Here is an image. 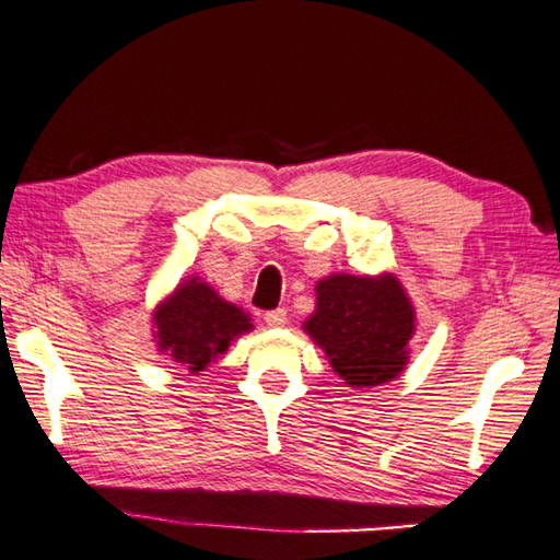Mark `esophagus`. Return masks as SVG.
Here are the masks:
<instances>
[{"instance_id": "obj_1", "label": "esophagus", "mask_w": 560, "mask_h": 560, "mask_svg": "<svg viewBox=\"0 0 560 560\" xmlns=\"http://www.w3.org/2000/svg\"><path fill=\"white\" fill-rule=\"evenodd\" d=\"M264 320H267L269 328H283V325H287V311L277 308V311L264 313Z\"/></svg>"}]
</instances>
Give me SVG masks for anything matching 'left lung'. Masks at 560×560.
<instances>
[{
	"instance_id": "8db88e82",
	"label": "left lung",
	"mask_w": 560,
	"mask_h": 560,
	"mask_svg": "<svg viewBox=\"0 0 560 560\" xmlns=\"http://www.w3.org/2000/svg\"><path fill=\"white\" fill-rule=\"evenodd\" d=\"M303 330L345 384L380 386L399 377L409 362L416 313L394 273H332L315 283V311Z\"/></svg>"
}]
</instances>
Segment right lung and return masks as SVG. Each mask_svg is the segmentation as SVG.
Returning <instances> with one entry per match:
<instances>
[{
  "instance_id": "obj_1",
  "label": "right lung",
  "mask_w": 560,
  "mask_h": 560,
  "mask_svg": "<svg viewBox=\"0 0 560 560\" xmlns=\"http://www.w3.org/2000/svg\"><path fill=\"white\" fill-rule=\"evenodd\" d=\"M154 338L159 350L188 372L198 374L225 354L230 342L249 332V313L218 296L198 277L178 283V289L154 311Z\"/></svg>"
}]
</instances>
